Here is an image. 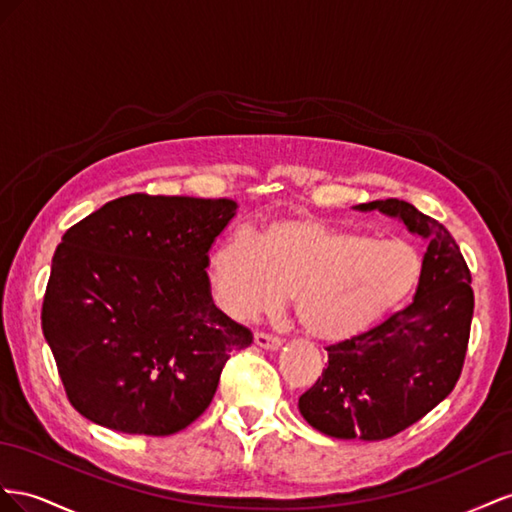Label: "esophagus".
I'll return each mask as SVG.
<instances>
[{"mask_svg": "<svg viewBox=\"0 0 512 512\" xmlns=\"http://www.w3.org/2000/svg\"><path fill=\"white\" fill-rule=\"evenodd\" d=\"M255 345L261 349H279L281 339H276V337H272V334H266V332H255Z\"/></svg>", "mask_w": 512, "mask_h": 512, "instance_id": "obj_1", "label": "esophagus"}]
</instances>
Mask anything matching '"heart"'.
<instances>
[{"label":"heart","mask_w":512,"mask_h":512,"mask_svg":"<svg viewBox=\"0 0 512 512\" xmlns=\"http://www.w3.org/2000/svg\"><path fill=\"white\" fill-rule=\"evenodd\" d=\"M422 259L401 240H375L315 216H279L257 236L238 229L210 253L214 298L233 319L279 309L287 294L309 337L341 343L369 330L416 287Z\"/></svg>","instance_id":"heart-1"}]
</instances>
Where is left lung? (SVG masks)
<instances>
[{
    "mask_svg": "<svg viewBox=\"0 0 512 512\" xmlns=\"http://www.w3.org/2000/svg\"><path fill=\"white\" fill-rule=\"evenodd\" d=\"M399 218L427 242L414 300L384 324L328 347V367L298 410L337 440H386L442 403L463 369L474 315L472 276L450 231L399 199L354 206Z\"/></svg>",
    "mask_w": 512,
    "mask_h": 512,
    "instance_id": "left-lung-1",
    "label": "left lung"
}]
</instances>
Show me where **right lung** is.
I'll use <instances>...</instances> for the list:
<instances>
[{
    "label": "right lung",
    "mask_w": 512,
    "mask_h": 512,
    "mask_svg": "<svg viewBox=\"0 0 512 512\" xmlns=\"http://www.w3.org/2000/svg\"><path fill=\"white\" fill-rule=\"evenodd\" d=\"M236 212L231 199L137 193L64 233L42 332L81 416L158 437L208 410L229 354L253 343L216 309L206 272Z\"/></svg>",
    "instance_id": "right-lung-1"
}]
</instances>
